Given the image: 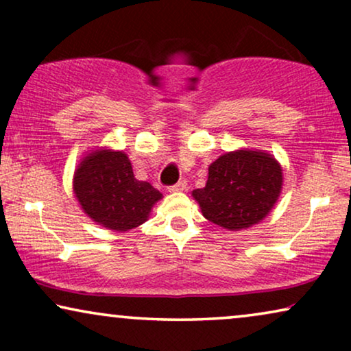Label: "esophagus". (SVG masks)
<instances>
[{
    "mask_svg": "<svg viewBox=\"0 0 351 351\" xmlns=\"http://www.w3.org/2000/svg\"><path fill=\"white\" fill-rule=\"evenodd\" d=\"M186 189V182L185 180H180V182H177V184H174V185H171L169 190L171 193H177V191H184Z\"/></svg>",
    "mask_w": 351,
    "mask_h": 351,
    "instance_id": "34e87169",
    "label": "esophagus"
}]
</instances>
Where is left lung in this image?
<instances>
[{"label": "left lung", "instance_id": "obj_1", "mask_svg": "<svg viewBox=\"0 0 351 351\" xmlns=\"http://www.w3.org/2000/svg\"><path fill=\"white\" fill-rule=\"evenodd\" d=\"M281 189L280 162L262 150L243 148L219 156L209 166L204 189L191 195L209 222L238 232L265 219Z\"/></svg>", "mask_w": 351, "mask_h": 351}]
</instances>
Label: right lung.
<instances>
[{"label":"right lung","mask_w":351,"mask_h":351,"mask_svg":"<svg viewBox=\"0 0 351 351\" xmlns=\"http://www.w3.org/2000/svg\"><path fill=\"white\" fill-rule=\"evenodd\" d=\"M76 199L88 217L112 232H129L147 222L162 195L134 177L124 152L97 148L84 156L73 176Z\"/></svg>","instance_id":"add662e5"}]
</instances>
